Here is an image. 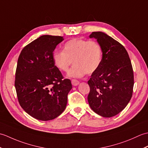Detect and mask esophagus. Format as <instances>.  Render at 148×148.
Segmentation results:
<instances>
[{
	"label": "esophagus",
	"instance_id": "obj_1",
	"mask_svg": "<svg viewBox=\"0 0 148 148\" xmlns=\"http://www.w3.org/2000/svg\"><path fill=\"white\" fill-rule=\"evenodd\" d=\"M71 83H72V85L74 86H76L78 85V84H79V81L76 80V79H72V81H71Z\"/></svg>",
	"mask_w": 148,
	"mask_h": 148
}]
</instances>
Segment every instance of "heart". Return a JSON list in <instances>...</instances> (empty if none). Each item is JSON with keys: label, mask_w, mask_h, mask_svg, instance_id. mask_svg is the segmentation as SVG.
Instances as JSON below:
<instances>
[{"label": "heart", "mask_w": 148, "mask_h": 148, "mask_svg": "<svg viewBox=\"0 0 148 148\" xmlns=\"http://www.w3.org/2000/svg\"><path fill=\"white\" fill-rule=\"evenodd\" d=\"M52 58L55 65L63 72H67L73 62L74 65L67 76L80 78L85 74H92L98 69L102 62V50L95 40L72 39L64 44L62 51L53 52Z\"/></svg>", "instance_id": "obj_1"}]
</instances>
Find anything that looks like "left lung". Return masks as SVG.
<instances>
[{"instance_id":"1","label":"left lung","mask_w":148,"mask_h":148,"mask_svg":"<svg viewBox=\"0 0 148 148\" xmlns=\"http://www.w3.org/2000/svg\"><path fill=\"white\" fill-rule=\"evenodd\" d=\"M102 50L101 64L88 81V101L91 109L105 118L118 114L132 96L134 72L127 50L120 43L102 32H93Z\"/></svg>"}]
</instances>
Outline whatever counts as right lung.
Returning a JSON list of instances; mask_svg holds the SVG:
<instances>
[{
  "label": "right lung",
  "mask_w": 148,
  "mask_h": 148,
  "mask_svg": "<svg viewBox=\"0 0 148 148\" xmlns=\"http://www.w3.org/2000/svg\"><path fill=\"white\" fill-rule=\"evenodd\" d=\"M64 40L61 36L45 35L22 49L15 75V88L19 103L32 117L51 120L64 111L71 81L63 79L53 61V51Z\"/></svg>",
  "instance_id": "1"
}]
</instances>
